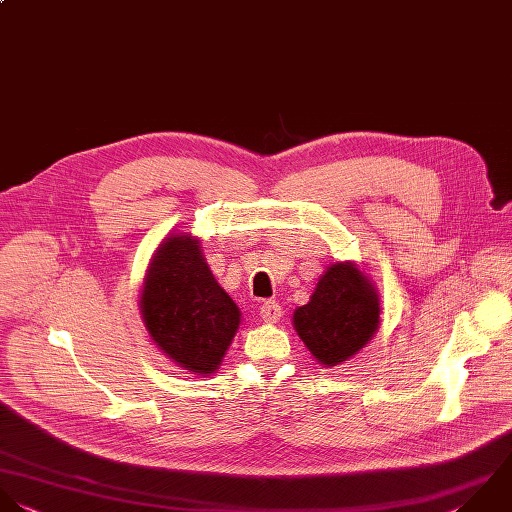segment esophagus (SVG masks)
<instances>
[{"label":"esophagus","instance_id":"obj_1","mask_svg":"<svg viewBox=\"0 0 512 512\" xmlns=\"http://www.w3.org/2000/svg\"><path fill=\"white\" fill-rule=\"evenodd\" d=\"M281 305L275 301H267L261 305V319L265 323H277L281 319Z\"/></svg>","mask_w":512,"mask_h":512}]
</instances>
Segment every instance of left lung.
I'll return each mask as SVG.
<instances>
[{"label": "left lung", "mask_w": 512, "mask_h": 512, "mask_svg": "<svg viewBox=\"0 0 512 512\" xmlns=\"http://www.w3.org/2000/svg\"><path fill=\"white\" fill-rule=\"evenodd\" d=\"M381 325L375 283L353 261L327 267L309 297L295 309L293 327L319 365L337 367L353 359Z\"/></svg>", "instance_id": "8db88e82"}]
</instances>
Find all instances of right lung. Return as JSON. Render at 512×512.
<instances>
[{
    "mask_svg": "<svg viewBox=\"0 0 512 512\" xmlns=\"http://www.w3.org/2000/svg\"><path fill=\"white\" fill-rule=\"evenodd\" d=\"M139 313L157 349L201 377L219 369L241 323L237 303L213 277L191 233H171L155 249L143 277Z\"/></svg>",
    "mask_w": 512,
    "mask_h": 512,
    "instance_id": "1",
    "label": "right lung"
}]
</instances>
